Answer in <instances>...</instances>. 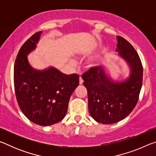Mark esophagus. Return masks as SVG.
Returning a JSON list of instances; mask_svg holds the SVG:
<instances>
[{
    "instance_id": "1",
    "label": "esophagus",
    "mask_w": 156,
    "mask_h": 156,
    "mask_svg": "<svg viewBox=\"0 0 156 156\" xmlns=\"http://www.w3.org/2000/svg\"><path fill=\"white\" fill-rule=\"evenodd\" d=\"M79 84H83V78H82V77L79 78Z\"/></svg>"
}]
</instances>
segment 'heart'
<instances>
[{"mask_svg": "<svg viewBox=\"0 0 156 156\" xmlns=\"http://www.w3.org/2000/svg\"><path fill=\"white\" fill-rule=\"evenodd\" d=\"M98 62V59H97V58L92 59V60H91V65L92 66H96V65H97ZM72 64H73V63H74V62L72 61Z\"/></svg>", "mask_w": 156, "mask_h": 156, "instance_id": "1", "label": "heart"}]
</instances>
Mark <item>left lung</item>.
I'll use <instances>...</instances> for the list:
<instances>
[{
  "label": "left lung",
  "mask_w": 156,
  "mask_h": 156,
  "mask_svg": "<svg viewBox=\"0 0 156 156\" xmlns=\"http://www.w3.org/2000/svg\"><path fill=\"white\" fill-rule=\"evenodd\" d=\"M118 55L130 69V75L122 82H114L105 68L92 67L82 76L88 94V106L91 117L102 124H113L125 118L138 102L142 84L143 67L133 47L117 36Z\"/></svg>",
  "instance_id": "1"
}]
</instances>
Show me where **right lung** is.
<instances>
[{
    "label": "right lung",
    "mask_w": 156,
    "mask_h": 156,
    "mask_svg": "<svg viewBox=\"0 0 156 156\" xmlns=\"http://www.w3.org/2000/svg\"><path fill=\"white\" fill-rule=\"evenodd\" d=\"M42 31L31 36L21 47L16 59L14 82L18 104L31 122L49 126L62 120L68 103L79 84L78 74L67 75L50 67L37 70L30 65L27 55L36 48Z\"/></svg>",
    "instance_id": "obj_1"
}]
</instances>
